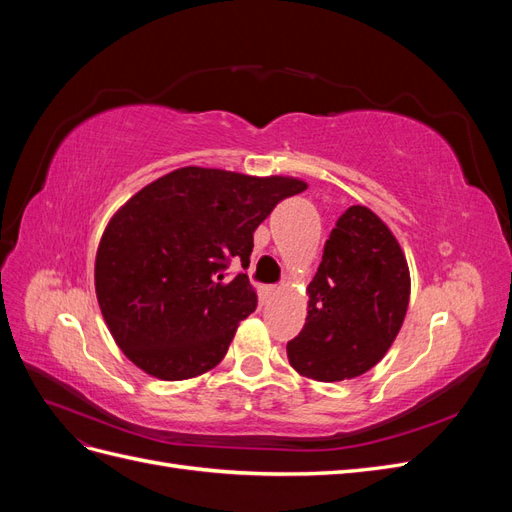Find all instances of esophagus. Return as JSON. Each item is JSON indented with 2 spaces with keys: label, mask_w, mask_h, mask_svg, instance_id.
Segmentation results:
<instances>
[{
  "label": "esophagus",
  "mask_w": 512,
  "mask_h": 512,
  "mask_svg": "<svg viewBox=\"0 0 512 512\" xmlns=\"http://www.w3.org/2000/svg\"><path fill=\"white\" fill-rule=\"evenodd\" d=\"M267 294H277V288H275V286H269V288H267Z\"/></svg>",
  "instance_id": "1"
}]
</instances>
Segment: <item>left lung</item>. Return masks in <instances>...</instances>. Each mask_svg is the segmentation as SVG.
<instances>
[{
  "label": "left lung",
  "mask_w": 512,
  "mask_h": 512,
  "mask_svg": "<svg viewBox=\"0 0 512 512\" xmlns=\"http://www.w3.org/2000/svg\"><path fill=\"white\" fill-rule=\"evenodd\" d=\"M307 294L303 329L286 346L301 376L320 382L361 376L391 348L408 312L410 271L374 211L352 205L342 213Z\"/></svg>",
  "instance_id": "1"
}]
</instances>
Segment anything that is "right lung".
I'll list each match as a JSON object with an SVG mask.
<instances>
[{"label":"right lung","mask_w":512,"mask_h":512,"mask_svg":"<svg viewBox=\"0 0 512 512\" xmlns=\"http://www.w3.org/2000/svg\"><path fill=\"white\" fill-rule=\"evenodd\" d=\"M307 183L218 168H177L136 192L108 222L96 254V294L128 359L160 380L218 365L256 309L247 273L254 230Z\"/></svg>","instance_id":"1"}]
</instances>
